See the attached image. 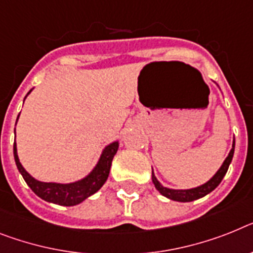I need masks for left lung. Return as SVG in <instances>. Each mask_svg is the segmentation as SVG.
Listing matches in <instances>:
<instances>
[{
    "mask_svg": "<svg viewBox=\"0 0 253 253\" xmlns=\"http://www.w3.org/2000/svg\"><path fill=\"white\" fill-rule=\"evenodd\" d=\"M234 146H235V141H233V148H231L230 153H229V156L226 157V159L222 163V166L220 167L217 172L213 175L211 180L203 184L201 186H197V188L193 189H186V190H175V189H169L165 188V186L161 185V182L157 180V177L154 176V173H152V180L153 184L156 186V189L158 190L159 193L167 198L172 199V201H177V202H192V201H195V199H199L207 195L209 193H211L213 189H216L218 186V184L221 182V180L224 179L225 173L228 171L229 165H230L231 159H233V154H234Z\"/></svg>",
    "mask_w": 253,
    "mask_h": 253,
    "instance_id": "left-lung-1",
    "label": "left lung"
}]
</instances>
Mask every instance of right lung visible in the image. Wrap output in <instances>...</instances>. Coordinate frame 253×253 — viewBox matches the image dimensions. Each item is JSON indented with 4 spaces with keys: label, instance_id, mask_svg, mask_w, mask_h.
<instances>
[{
    "label": "right lung",
    "instance_id": "add662e5",
    "mask_svg": "<svg viewBox=\"0 0 253 253\" xmlns=\"http://www.w3.org/2000/svg\"><path fill=\"white\" fill-rule=\"evenodd\" d=\"M31 92V91H29ZM28 92V94H29ZM19 118V116H18ZM118 150V141L109 144V145L103 150L99 162L95 166V169L91 171L88 176L80 181L71 182V184H56V182H42L32 177L22 163L19 162L18 153H16V144L14 143V158L19 172L22 173L23 179L28 184L29 188L36 193V194L42 198L43 201L55 203L60 206H76L88 198L90 195L95 193L104 185V182L107 181L109 176L110 166L113 157L116 156Z\"/></svg>",
    "mask_w": 253,
    "mask_h": 253
}]
</instances>
